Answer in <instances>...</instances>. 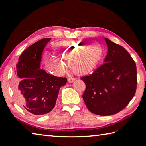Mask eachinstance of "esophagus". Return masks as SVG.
I'll list each match as a JSON object with an SVG mask.
<instances>
[{
	"label": "esophagus",
	"mask_w": 146,
	"mask_h": 146,
	"mask_svg": "<svg viewBox=\"0 0 146 146\" xmlns=\"http://www.w3.org/2000/svg\"><path fill=\"white\" fill-rule=\"evenodd\" d=\"M75 80V78H74L73 77H69V78H68V82H70V83H72V82H73Z\"/></svg>",
	"instance_id": "1"
}]
</instances>
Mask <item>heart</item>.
<instances>
[{
    "label": "heart",
    "instance_id": "heart-1",
    "mask_svg": "<svg viewBox=\"0 0 146 146\" xmlns=\"http://www.w3.org/2000/svg\"><path fill=\"white\" fill-rule=\"evenodd\" d=\"M54 49L62 58L69 60V66L77 74L90 73L97 68L101 60L103 50L98 44H90L83 41L62 40L54 44ZM44 61L53 73L63 72L65 64L55 55H45Z\"/></svg>",
    "mask_w": 146,
    "mask_h": 146
}]
</instances>
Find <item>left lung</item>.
<instances>
[{
	"mask_svg": "<svg viewBox=\"0 0 146 146\" xmlns=\"http://www.w3.org/2000/svg\"><path fill=\"white\" fill-rule=\"evenodd\" d=\"M108 53L104 64L90 75L82 76L86 90L82 97L90 112L100 116L116 114L134 97L137 67L122 46L105 38Z\"/></svg>",
	"mask_w": 146,
	"mask_h": 146,
	"instance_id": "1",
	"label": "left lung"
}]
</instances>
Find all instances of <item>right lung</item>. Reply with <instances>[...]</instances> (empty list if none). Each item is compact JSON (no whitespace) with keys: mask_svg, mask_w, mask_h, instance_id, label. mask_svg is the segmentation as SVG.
<instances>
[{"mask_svg":"<svg viewBox=\"0 0 146 146\" xmlns=\"http://www.w3.org/2000/svg\"><path fill=\"white\" fill-rule=\"evenodd\" d=\"M50 38H44L24 51L16 65L13 91L19 104L35 115L47 114L55 106L60 88L67 78L40 69L42 54Z\"/></svg>","mask_w":146,"mask_h":146,"instance_id":"right-lung-1","label":"right lung"}]
</instances>
